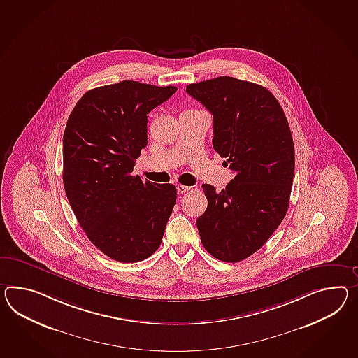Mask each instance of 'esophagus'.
I'll use <instances>...</instances> for the list:
<instances>
[{
  "label": "esophagus",
  "mask_w": 358,
  "mask_h": 358,
  "mask_svg": "<svg viewBox=\"0 0 358 358\" xmlns=\"http://www.w3.org/2000/svg\"><path fill=\"white\" fill-rule=\"evenodd\" d=\"M192 190V187L190 186H185V185H177V192L180 194V195H182L185 192H189Z\"/></svg>",
  "instance_id": "esophagus-1"
}]
</instances>
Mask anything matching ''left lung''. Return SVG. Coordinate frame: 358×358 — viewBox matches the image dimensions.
I'll use <instances>...</instances> for the list:
<instances>
[{
	"mask_svg": "<svg viewBox=\"0 0 358 358\" xmlns=\"http://www.w3.org/2000/svg\"><path fill=\"white\" fill-rule=\"evenodd\" d=\"M213 115V148L234 178L221 192L204 183L207 210L196 220L204 248L238 262L260 250L289 204L295 148L286 115L266 87L229 76L186 87Z\"/></svg>",
	"mask_w": 358,
	"mask_h": 358,
	"instance_id": "8db88e82",
	"label": "left lung"
}]
</instances>
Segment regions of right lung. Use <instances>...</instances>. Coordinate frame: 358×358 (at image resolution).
Here are the masks:
<instances>
[{
  "label": "right lung",
  "mask_w": 358,
  "mask_h": 358,
  "mask_svg": "<svg viewBox=\"0 0 358 358\" xmlns=\"http://www.w3.org/2000/svg\"><path fill=\"white\" fill-rule=\"evenodd\" d=\"M176 87L125 80L87 92L63 134V185L90 242L120 262H142L157 251L173 210L172 183L133 176L148 145V114Z\"/></svg>",
  "instance_id": "right-lung-1"
}]
</instances>
